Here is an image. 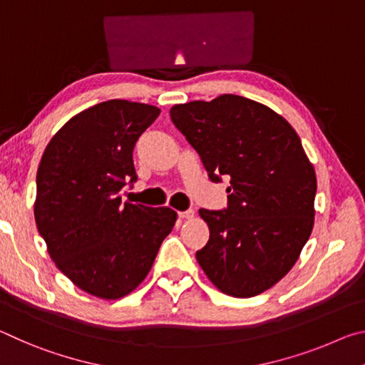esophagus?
<instances>
[{
	"mask_svg": "<svg viewBox=\"0 0 365 365\" xmlns=\"http://www.w3.org/2000/svg\"><path fill=\"white\" fill-rule=\"evenodd\" d=\"M195 215V211H191V209H187V211H180L178 212V217L180 219H191Z\"/></svg>",
	"mask_w": 365,
	"mask_h": 365,
	"instance_id": "obj_1",
	"label": "esophagus"
}]
</instances>
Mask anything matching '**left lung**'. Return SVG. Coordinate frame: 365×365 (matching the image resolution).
Instances as JSON below:
<instances>
[{"instance_id": "1", "label": "left lung", "mask_w": 365, "mask_h": 365, "mask_svg": "<svg viewBox=\"0 0 365 365\" xmlns=\"http://www.w3.org/2000/svg\"><path fill=\"white\" fill-rule=\"evenodd\" d=\"M170 119L209 180H230L225 209H200L211 235L197 262L225 294L265 292L298 261L314 225L316 172L298 133L267 106L237 95L177 104Z\"/></svg>"}]
</instances>
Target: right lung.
<instances>
[{"mask_svg":"<svg viewBox=\"0 0 365 365\" xmlns=\"http://www.w3.org/2000/svg\"><path fill=\"white\" fill-rule=\"evenodd\" d=\"M160 110L110 100L73 115L36 172L35 220L49 256L83 292L117 299L145 280L177 220L170 207L122 202L133 148Z\"/></svg>","mask_w":365,"mask_h":365,"instance_id":"add662e5","label":"right lung"}]
</instances>
